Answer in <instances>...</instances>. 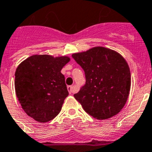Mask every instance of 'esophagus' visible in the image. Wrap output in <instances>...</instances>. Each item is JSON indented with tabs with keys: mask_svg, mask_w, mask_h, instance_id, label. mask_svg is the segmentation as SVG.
I'll return each instance as SVG.
<instances>
[{
	"mask_svg": "<svg viewBox=\"0 0 152 152\" xmlns=\"http://www.w3.org/2000/svg\"><path fill=\"white\" fill-rule=\"evenodd\" d=\"M67 91H69L70 94H71V93H73V91H74V87L73 86H71V85H69V86H67Z\"/></svg>",
	"mask_w": 152,
	"mask_h": 152,
	"instance_id": "esophagus-1",
	"label": "esophagus"
}]
</instances>
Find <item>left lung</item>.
Listing matches in <instances>:
<instances>
[{
	"label": "left lung",
	"instance_id": "left-lung-1",
	"mask_svg": "<svg viewBox=\"0 0 152 152\" xmlns=\"http://www.w3.org/2000/svg\"><path fill=\"white\" fill-rule=\"evenodd\" d=\"M72 58L85 71L86 83L74 94L84 110L99 120L118 114L126 104L131 88L130 68L125 59L104 47L75 53Z\"/></svg>",
	"mask_w": 152,
	"mask_h": 152
}]
</instances>
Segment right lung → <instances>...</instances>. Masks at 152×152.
<instances>
[{
  "label": "right lung",
  "instance_id": "add662e5",
  "mask_svg": "<svg viewBox=\"0 0 152 152\" xmlns=\"http://www.w3.org/2000/svg\"><path fill=\"white\" fill-rule=\"evenodd\" d=\"M69 61L67 56L35 54L18 65L15 71V91L28 116L44 123L59 114L68 95L61 71Z\"/></svg>",
  "mask_w": 152,
  "mask_h": 152
}]
</instances>
